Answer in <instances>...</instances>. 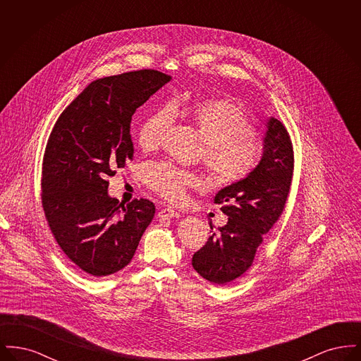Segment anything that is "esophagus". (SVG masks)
<instances>
[{"label": "esophagus", "mask_w": 361, "mask_h": 361, "mask_svg": "<svg viewBox=\"0 0 361 361\" xmlns=\"http://www.w3.org/2000/svg\"><path fill=\"white\" fill-rule=\"evenodd\" d=\"M158 216L159 218H178L180 214L176 209H173V208H162L158 212Z\"/></svg>", "instance_id": "34e87169"}]
</instances>
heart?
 <instances>
[{"label":"heart","mask_w":361,"mask_h":361,"mask_svg":"<svg viewBox=\"0 0 361 361\" xmlns=\"http://www.w3.org/2000/svg\"><path fill=\"white\" fill-rule=\"evenodd\" d=\"M173 112L184 115L203 140V162L211 180L218 185H231L246 177L256 166L258 145L255 127L246 111L228 97H207L190 106L174 103L155 109L140 123L137 146L143 152L155 150L172 124ZM143 178L168 202H181L199 177L169 162L149 164Z\"/></svg>","instance_id":"b5f03b06"}]
</instances>
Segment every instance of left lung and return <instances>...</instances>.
<instances>
[{
	"instance_id": "1",
	"label": "left lung",
	"mask_w": 361,
	"mask_h": 361,
	"mask_svg": "<svg viewBox=\"0 0 361 361\" xmlns=\"http://www.w3.org/2000/svg\"><path fill=\"white\" fill-rule=\"evenodd\" d=\"M292 172L293 150L290 135L281 121L269 118L264 153L257 166L245 178L215 195L214 203L222 206L221 209L228 221L193 255L192 267L199 275L224 286L252 267L264 234L283 214Z\"/></svg>"
}]
</instances>
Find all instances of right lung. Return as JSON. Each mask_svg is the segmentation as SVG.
<instances>
[{
  "mask_svg": "<svg viewBox=\"0 0 361 361\" xmlns=\"http://www.w3.org/2000/svg\"><path fill=\"white\" fill-rule=\"evenodd\" d=\"M172 80L145 69L104 77L86 86L61 114L42 166V206L62 252L86 275L123 269L153 221L147 199L119 203L109 176L134 157L131 121L137 108Z\"/></svg>",
  "mask_w": 361,
  "mask_h": 361,
  "instance_id": "1",
  "label": "right lung"
}]
</instances>
